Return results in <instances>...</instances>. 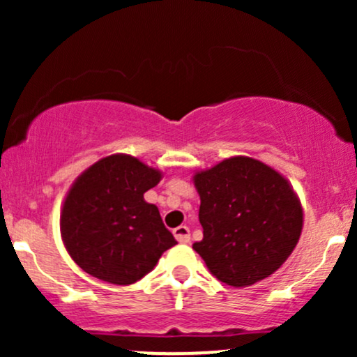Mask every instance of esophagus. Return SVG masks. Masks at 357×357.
Returning a JSON list of instances; mask_svg holds the SVG:
<instances>
[{
    "instance_id": "obj_1",
    "label": "esophagus",
    "mask_w": 357,
    "mask_h": 357,
    "mask_svg": "<svg viewBox=\"0 0 357 357\" xmlns=\"http://www.w3.org/2000/svg\"><path fill=\"white\" fill-rule=\"evenodd\" d=\"M173 235L176 236V240H178L179 243H190V240H191L190 228L184 227V225H181V227H178V228H174Z\"/></svg>"
}]
</instances>
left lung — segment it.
<instances>
[{"instance_id":"1","label":"left lung","mask_w":357,"mask_h":357,"mask_svg":"<svg viewBox=\"0 0 357 357\" xmlns=\"http://www.w3.org/2000/svg\"><path fill=\"white\" fill-rule=\"evenodd\" d=\"M203 240L192 243L223 284L250 287L277 272L304 227L301 199L278 171L233 155L192 176Z\"/></svg>"}]
</instances>
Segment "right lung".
<instances>
[{"label":"right lung","instance_id":"1","mask_svg":"<svg viewBox=\"0 0 357 357\" xmlns=\"http://www.w3.org/2000/svg\"><path fill=\"white\" fill-rule=\"evenodd\" d=\"M162 173L129 154L102 158L65 196L60 233L68 255L89 275L130 285L155 267L176 240L144 192Z\"/></svg>","mask_w":357,"mask_h":357}]
</instances>
